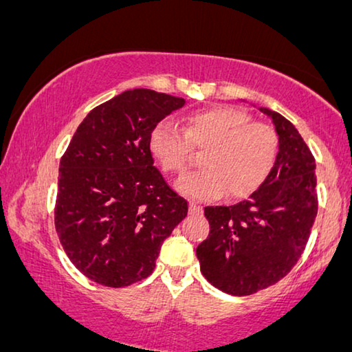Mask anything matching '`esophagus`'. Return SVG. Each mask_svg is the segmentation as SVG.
Returning a JSON list of instances; mask_svg holds the SVG:
<instances>
[{
	"label": "esophagus",
	"mask_w": 352,
	"mask_h": 352,
	"mask_svg": "<svg viewBox=\"0 0 352 352\" xmlns=\"http://www.w3.org/2000/svg\"><path fill=\"white\" fill-rule=\"evenodd\" d=\"M202 207L196 202H190V214H201Z\"/></svg>",
	"instance_id": "obj_1"
}]
</instances>
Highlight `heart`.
Returning a JSON list of instances; mask_svg holds the SVG:
<instances>
[{
  "instance_id": "heart-1",
  "label": "heart",
  "mask_w": 352,
  "mask_h": 352,
  "mask_svg": "<svg viewBox=\"0 0 352 352\" xmlns=\"http://www.w3.org/2000/svg\"><path fill=\"white\" fill-rule=\"evenodd\" d=\"M190 145L206 148L202 169L183 175L178 192L197 201L246 197L267 180L280 153V138L270 124L253 122L245 110L214 106L185 118V134L169 120H161L148 134V150L167 174L186 167Z\"/></svg>"
}]
</instances>
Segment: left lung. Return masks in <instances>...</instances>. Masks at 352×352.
I'll return each mask as SVG.
<instances>
[{"label":"left lung","instance_id":"left-lung-1","mask_svg":"<svg viewBox=\"0 0 352 352\" xmlns=\"http://www.w3.org/2000/svg\"><path fill=\"white\" fill-rule=\"evenodd\" d=\"M259 110L280 138L274 169L246 201L204 208L210 234L196 250L202 275L232 296H250L289 274L318 213L310 148L289 120L267 107Z\"/></svg>","mask_w":352,"mask_h":352}]
</instances>
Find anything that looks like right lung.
<instances>
[{
	"instance_id": "right-lung-1",
	"label": "right lung",
	"mask_w": 352,
	"mask_h": 352,
	"mask_svg": "<svg viewBox=\"0 0 352 352\" xmlns=\"http://www.w3.org/2000/svg\"><path fill=\"white\" fill-rule=\"evenodd\" d=\"M185 99L146 88L117 94L78 124L60 161L55 228L87 278L129 286L155 269L188 204L153 166L148 134Z\"/></svg>"
}]
</instances>
